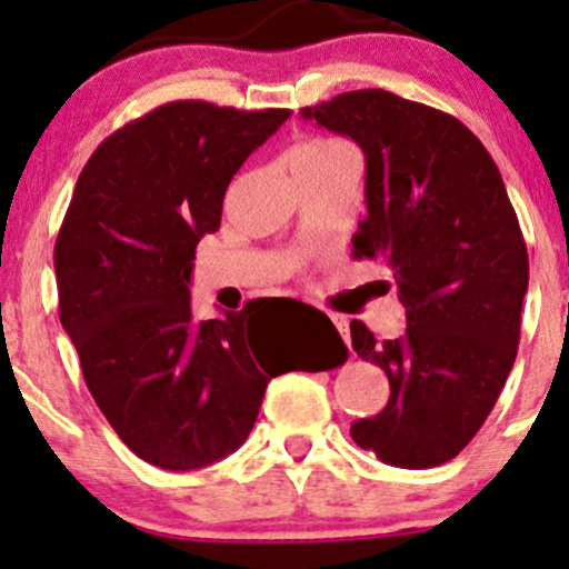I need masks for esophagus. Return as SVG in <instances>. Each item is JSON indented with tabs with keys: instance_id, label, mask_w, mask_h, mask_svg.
<instances>
[{
	"instance_id": "1",
	"label": "esophagus",
	"mask_w": 569,
	"mask_h": 569,
	"mask_svg": "<svg viewBox=\"0 0 569 569\" xmlns=\"http://www.w3.org/2000/svg\"><path fill=\"white\" fill-rule=\"evenodd\" d=\"M333 325L338 328V333H341L343 341L349 343V322L343 317H333Z\"/></svg>"
}]
</instances>
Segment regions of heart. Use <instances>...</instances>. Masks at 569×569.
Listing matches in <instances>:
<instances>
[{"label": "heart", "mask_w": 569, "mask_h": 569, "mask_svg": "<svg viewBox=\"0 0 569 569\" xmlns=\"http://www.w3.org/2000/svg\"><path fill=\"white\" fill-rule=\"evenodd\" d=\"M341 152H352V147L338 142V139H330V137H306L296 147H292L290 161H292V169H296V166H311V163L330 161V158L341 156Z\"/></svg>", "instance_id": "b5f03b06"}]
</instances>
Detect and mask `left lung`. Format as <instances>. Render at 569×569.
<instances>
[{"label":"left lung","mask_w":569,"mask_h":569,"mask_svg":"<svg viewBox=\"0 0 569 569\" xmlns=\"http://www.w3.org/2000/svg\"><path fill=\"white\" fill-rule=\"evenodd\" d=\"M301 114L360 144L368 217L352 254L387 260L408 319L392 341L349 325L355 352L389 379L387 406L352 422V438L395 468H436L473 440L513 368L529 284L519 217L455 114L381 88Z\"/></svg>","instance_id":"8db88e82"}]
</instances>
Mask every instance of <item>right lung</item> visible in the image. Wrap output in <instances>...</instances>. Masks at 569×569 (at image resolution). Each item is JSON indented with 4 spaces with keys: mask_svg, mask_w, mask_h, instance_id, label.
<instances>
[{
    "mask_svg": "<svg viewBox=\"0 0 569 569\" xmlns=\"http://www.w3.org/2000/svg\"><path fill=\"white\" fill-rule=\"evenodd\" d=\"M287 118L196 99L156 107L96 147L63 214L59 317L82 379L120 440L163 470L239 449L273 376L347 360L328 317L290 357L252 328L250 306L201 322L190 311L196 247L220 228L236 171Z\"/></svg>",
    "mask_w": 569,
    "mask_h": 569,
    "instance_id": "right-lung-1",
    "label": "right lung"
}]
</instances>
